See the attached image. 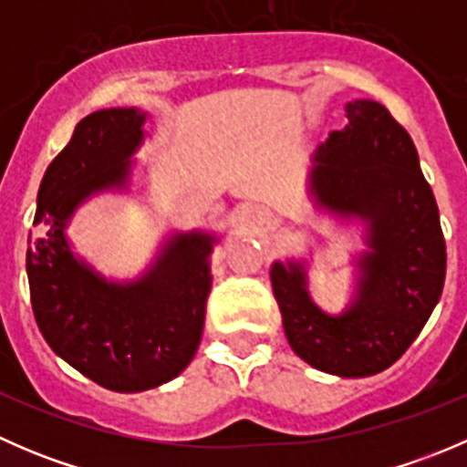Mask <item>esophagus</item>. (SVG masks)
<instances>
[{
    "mask_svg": "<svg viewBox=\"0 0 467 467\" xmlns=\"http://www.w3.org/2000/svg\"><path fill=\"white\" fill-rule=\"evenodd\" d=\"M244 221H246V223H264V221H266V214H264L262 210H257V207H248V210L244 212Z\"/></svg>",
    "mask_w": 467,
    "mask_h": 467,
    "instance_id": "obj_1",
    "label": "esophagus"
}]
</instances>
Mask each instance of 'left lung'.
<instances>
[{
	"label": "left lung",
	"instance_id": "8db88e82",
	"mask_svg": "<svg viewBox=\"0 0 467 467\" xmlns=\"http://www.w3.org/2000/svg\"><path fill=\"white\" fill-rule=\"evenodd\" d=\"M348 126L317 153L312 192L337 214L370 221L359 298L343 317L309 300L303 268H271L282 325L300 359L323 373L366 378L393 366L430 321L447 271L445 237L411 135L378 101L346 106Z\"/></svg>",
	"mask_w": 467,
	"mask_h": 467
}]
</instances>
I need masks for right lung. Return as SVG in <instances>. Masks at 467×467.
<instances>
[{
  "label": "right lung",
  "mask_w": 467,
  "mask_h": 467,
  "mask_svg": "<svg viewBox=\"0 0 467 467\" xmlns=\"http://www.w3.org/2000/svg\"><path fill=\"white\" fill-rule=\"evenodd\" d=\"M144 115L110 108L81 119L37 190L26 251L31 307L42 337L69 366L117 393L178 378L196 355L212 289V242L178 237L138 285H106L69 253L63 228L88 194L119 185L142 142Z\"/></svg>",
  "instance_id": "right-lung-1"
}]
</instances>
